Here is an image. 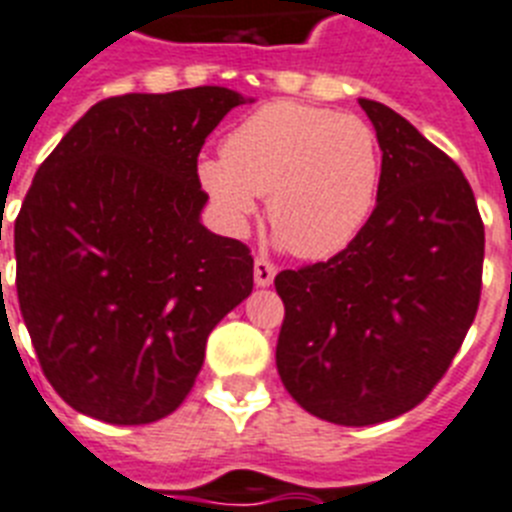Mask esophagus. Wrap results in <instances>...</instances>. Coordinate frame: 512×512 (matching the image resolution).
<instances>
[{"instance_id": "1", "label": "esophagus", "mask_w": 512, "mask_h": 512, "mask_svg": "<svg viewBox=\"0 0 512 512\" xmlns=\"http://www.w3.org/2000/svg\"><path fill=\"white\" fill-rule=\"evenodd\" d=\"M273 278H276V265L270 263V260H265V257H257L255 260V283L260 286V289H265V286H270L273 283Z\"/></svg>"}]
</instances>
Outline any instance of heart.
I'll use <instances>...</instances> for the list:
<instances>
[{
	"label": "heart",
	"instance_id": "b5f03b06",
	"mask_svg": "<svg viewBox=\"0 0 512 512\" xmlns=\"http://www.w3.org/2000/svg\"><path fill=\"white\" fill-rule=\"evenodd\" d=\"M197 179L226 226L244 231L268 197L278 244L328 260L362 236L375 213L382 153L375 130L354 114L273 101L223 140V156L197 163Z\"/></svg>",
	"mask_w": 512,
	"mask_h": 512
}]
</instances>
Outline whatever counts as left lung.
Wrapping results in <instances>:
<instances>
[{"mask_svg":"<svg viewBox=\"0 0 512 512\" xmlns=\"http://www.w3.org/2000/svg\"><path fill=\"white\" fill-rule=\"evenodd\" d=\"M382 179L362 236L281 270L276 364L304 411L343 427L390 422L448 372L482 294L484 223L458 163L385 103L359 98Z\"/></svg>","mask_w":512,"mask_h":512,"instance_id":"left-lung-1","label":"left lung"}]
</instances>
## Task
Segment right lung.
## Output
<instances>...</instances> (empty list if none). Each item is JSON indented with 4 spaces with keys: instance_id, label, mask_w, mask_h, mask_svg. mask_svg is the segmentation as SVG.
Listing matches in <instances>:
<instances>
[{
    "instance_id": "add662e5",
    "label": "right lung",
    "mask_w": 512,
    "mask_h": 512,
    "mask_svg": "<svg viewBox=\"0 0 512 512\" xmlns=\"http://www.w3.org/2000/svg\"><path fill=\"white\" fill-rule=\"evenodd\" d=\"M252 101L218 85L98 101L33 176L17 299L46 380L106 424L158 422L210 330L252 294V255L200 221L205 137Z\"/></svg>"
}]
</instances>
